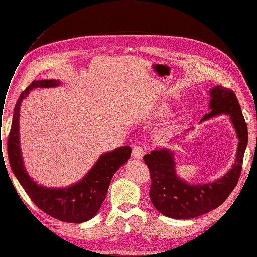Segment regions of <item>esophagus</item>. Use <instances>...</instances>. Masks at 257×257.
<instances>
[{"label":"esophagus","mask_w":257,"mask_h":257,"mask_svg":"<svg viewBox=\"0 0 257 257\" xmlns=\"http://www.w3.org/2000/svg\"><path fill=\"white\" fill-rule=\"evenodd\" d=\"M144 149H143V147H141V146H135L134 148H133V151H132V157H133L134 159H136V160H141V159H143V157H144Z\"/></svg>","instance_id":"obj_1"}]
</instances>
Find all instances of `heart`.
<instances>
[{"mask_svg": "<svg viewBox=\"0 0 257 257\" xmlns=\"http://www.w3.org/2000/svg\"><path fill=\"white\" fill-rule=\"evenodd\" d=\"M157 111H158V113H160V114H164V113H166V112L169 111V107H168V105H166V104H161V105H159Z\"/></svg>", "mask_w": 257, "mask_h": 257, "instance_id": "b5f03b06", "label": "heart"}]
</instances>
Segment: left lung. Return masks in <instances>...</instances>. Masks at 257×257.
Segmentation results:
<instances>
[{
  "label": "left lung",
  "mask_w": 257,
  "mask_h": 257,
  "mask_svg": "<svg viewBox=\"0 0 257 257\" xmlns=\"http://www.w3.org/2000/svg\"><path fill=\"white\" fill-rule=\"evenodd\" d=\"M209 95L210 112L200 122L228 115L239 141L235 162L226 174L213 182L191 184L177 175L174 151L160 147L144 157L151 177V203L158 211L172 219H194L217 208L235 189L240 177L247 145V126L241 107L235 93L221 85L213 87ZM173 142L174 138L170 143Z\"/></svg>",
  "instance_id": "8db88e82"
}]
</instances>
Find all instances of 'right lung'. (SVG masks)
I'll use <instances>...</instances> for the list:
<instances>
[{
    "label": "right lung",
    "instance_id": "add662e5",
    "mask_svg": "<svg viewBox=\"0 0 257 257\" xmlns=\"http://www.w3.org/2000/svg\"><path fill=\"white\" fill-rule=\"evenodd\" d=\"M59 85L61 81L57 79L34 80L21 93L14 109L7 153L14 175L33 203L54 219L77 224L89 221L96 215L106 198L113 175L128 161L132 149L130 146H124L102 154L80 181L66 188H47L37 184L29 176L23 164L19 137L20 106L30 91Z\"/></svg>",
    "mask_w": 257,
    "mask_h": 257
}]
</instances>
